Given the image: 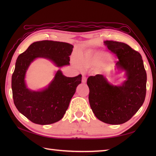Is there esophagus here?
I'll use <instances>...</instances> for the list:
<instances>
[{"instance_id": "1", "label": "esophagus", "mask_w": 156, "mask_h": 156, "mask_svg": "<svg viewBox=\"0 0 156 156\" xmlns=\"http://www.w3.org/2000/svg\"><path fill=\"white\" fill-rule=\"evenodd\" d=\"M82 83H86V82H87V77H86L84 74H82Z\"/></svg>"}]
</instances>
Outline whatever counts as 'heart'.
Instances as JSON below:
<instances>
[{
  "instance_id": "1",
  "label": "heart",
  "mask_w": 156,
  "mask_h": 156,
  "mask_svg": "<svg viewBox=\"0 0 156 156\" xmlns=\"http://www.w3.org/2000/svg\"><path fill=\"white\" fill-rule=\"evenodd\" d=\"M107 56L108 55L103 51L96 49H88L79 53L76 59L80 67L90 68L102 64Z\"/></svg>"
}]
</instances>
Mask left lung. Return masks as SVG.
<instances>
[{"label":"left lung","mask_w":156,"mask_h":156,"mask_svg":"<svg viewBox=\"0 0 156 156\" xmlns=\"http://www.w3.org/2000/svg\"><path fill=\"white\" fill-rule=\"evenodd\" d=\"M105 45L119 58L115 69L125 72L120 85L111 84L102 74L87 80L88 99L92 112L99 120L111 125L129 121L143 105L146 94L147 74L140 53L127 44L105 41Z\"/></svg>","instance_id":"left-lung-1"}]
</instances>
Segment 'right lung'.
<instances>
[{"label": "right lung", "mask_w": 156, "mask_h": 156, "mask_svg": "<svg viewBox=\"0 0 156 156\" xmlns=\"http://www.w3.org/2000/svg\"><path fill=\"white\" fill-rule=\"evenodd\" d=\"M73 48L65 42L36 41L18 56L11 81L13 101L18 111L34 123L52 124L63 118L76 87L81 83L82 75L66 77L59 69L48 86L32 90L25 82L29 66L37 58L47 59L58 68L69 65Z\"/></svg>", "instance_id": "right-lung-1"}]
</instances>
